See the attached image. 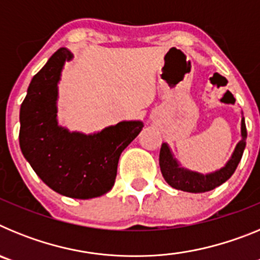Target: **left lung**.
I'll return each mask as SVG.
<instances>
[{
    "mask_svg": "<svg viewBox=\"0 0 260 260\" xmlns=\"http://www.w3.org/2000/svg\"><path fill=\"white\" fill-rule=\"evenodd\" d=\"M246 125H245L243 113L241 112V141L236 144L231 157L225 162L224 167L206 174L190 171L187 168L182 167L180 161L174 157L169 144L162 143L160 156H158V164H160L162 177L168 182V185H171L177 190L195 192V194L211 191L217 186L222 185L225 181H228L234 171L237 169L241 158H242L245 147H246Z\"/></svg>",
    "mask_w": 260,
    "mask_h": 260,
    "instance_id": "1",
    "label": "left lung"
}]
</instances>
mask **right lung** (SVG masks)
Wrapping results in <instances>:
<instances>
[{"instance_id":"add662e5","label":"right lung","mask_w":260,"mask_h":260,"mask_svg":"<svg viewBox=\"0 0 260 260\" xmlns=\"http://www.w3.org/2000/svg\"><path fill=\"white\" fill-rule=\"evenodd\" d=\"M74 54L59 48L32 78L20 105L19 146L41 181L61 195L91 199L114 185L119 156L143 128L142 121H121L100 132H70L58 123V83Z\"/></svg>"}]
</instances>
